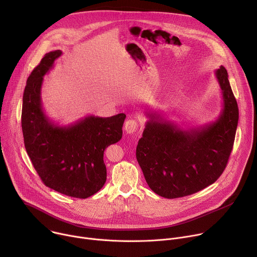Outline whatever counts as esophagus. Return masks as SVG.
I'll return each instance as SVG.
<instances>
[{
	"label": "esophagus",
	"mask_w": 257,
	"mask_h": 257,
	"mask_svg": "<svg viewBox=\"0 0 257 257\" xmlns=\"http://www.w3.org/2000/svg\"><path fill=\"white\" fill-rule=\"evenodd\" d=\"M138 126H139V124H138V122H137L136 120L130 119V120H127V121L125 122L124 128H125V131H126L127 133L133 134V133H135V132L137 131Z\"/></svg>",
	"instance_id": "obj_1"
}]
</instances>
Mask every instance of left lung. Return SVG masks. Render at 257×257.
Segmentation results:
<instances>
[{"mask_svg": "<svg viewBox=\"0 0 257 257\" xmlns=\"http://www.w3.org/2000/svg\"><path fill=\"white\" fill-rule=\"evenodd\" d=\"M222 90L223 108L214 122L184 129L155 111L136 148V159L146 183L158 195L179 198L214 183L227 166L235 140L239 109L228 72L215 71Z\"/></svg>", "mask_w": 257, "mask_h": 257, "instance_id": "1", "label": "left lung"}]
</instances>
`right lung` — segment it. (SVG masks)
<instances>
[{"label":"right lung","mask_w":257,"mask_h":257,"mask_svg":"<svg viewBox=\"0 0 257 257\" xmlns=\"http://www.w3.org/2000/svg\"><path fill=\"white\" fill-rule=\"evenodd\" d=\"M62 55H45L29 75L23 93L21 126L24 145L44 184L62 194L87 198L100 190L106 180L103 152L122 138L125 114L101 118L86 116L60 126L44 112V76Z\"/></svg>","instance_id":"add662e5"}]
</instances>
